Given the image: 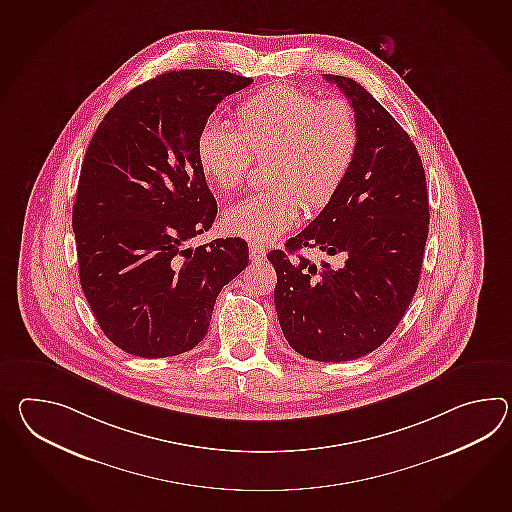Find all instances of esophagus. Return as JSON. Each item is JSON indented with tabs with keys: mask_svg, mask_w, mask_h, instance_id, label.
I'll return each mask as SVG.
<instances>
[{
	"mask_svg": "<svg viewBox=\"0 0 512 512\" xmlns=\"http://www.w3.org/2000/svg\"><path fill=\"white\" fill-rule=\"evenodd\" d=\"M250 257L253 262H261L266 257V251L259 244H250Z\"/></svg>",
	"mask_w": 512,
	"mask_h": 512,
	"instance_id": "1",
	"label": "esophagus"
}]
</instances>
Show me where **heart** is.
<instances>
[{"mask_svg": "<svg viewBox=\"0 0 512 512\" xmlns=\"http://www.w3.org/2000/svg\"><path fill=\"white\" fill-rule=\"evenodd\" d=\"M360 145L353 106L321 101L290 84H275L248 97L237 110V128L211 119L196 137V161L220 191L244 182L251 156L273 152L272 189L229 205L222 216L231 235L270 242L299 220L301 207L316 211L340 191Z\"/></svg>", "mask_w": 512, "mask_h": 512, "instance_id": "1", "label": "heart"}]
</instances>
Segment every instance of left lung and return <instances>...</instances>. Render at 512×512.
Masks as SVG:
<instances>
[{
    "label": "left lung",
    "instance_id": "8db88e82",
    "mask_svg": "<svg viewBox=\"0 0 512 512\" xmlns=\"http://www.w3.org/2000/svg\"><path fill=\"white\" fill-rule=\"evenodd\" d=\"M358 117L360 145L340 191L284 251L268 253L284 338L316 362L373 353L397 329L421 277L430 205L406 130L356 80L325 75ZM318 249L338 262L298 255Z\"/></svg>",
    "mask_w": 512,
    "mask_h": 512
}]
</instances>
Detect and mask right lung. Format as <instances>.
Segmentation results:
<instances>
[{
    "label": "right lung",
    "mask_w": 512,
    "mask_h": 512,
    "mask_svg": "<svg viewBox=\"0 0 512 512\" xmlns=\"http://www.w3.org/2000/svg\"><path fill=\"white\" fill-rule=\"evenodd\" d=\"M253 79L167 71L128 91L91 137L73 205L82 292L106 338L139 358L204 340L216 296L250 261L244 240L185 244L215 222L196 137Z\"/></svg>",
    "instance_id": "obj_1"
}]
</instances>
